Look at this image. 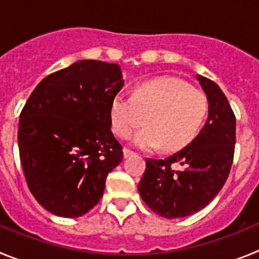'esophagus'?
Masks as SVG:
<instances>
[{
  "mask_svg": "<svg viewBox=\"0 0 259 259\" xmlns=\"http://www.w3.org/2000/svg\"><path fill=\"white\" fill-rule=\"evenodd\" d=\"M136 153H134L132 150L130 149H124L123 150V155H124V158H128V157H131V155H135Z\"/></svg>",
  "mask_w": 259,
  "mask_h": 259,
  "instance_id": "34e87169",
  "label": "esophagus"
}]
</instances>
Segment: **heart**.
Segmentation results:
<instances>
[{
    "label": "heart",
    "mask_w": 259,
    "mask_h": 259,
    "mask_svg": "<svg viewBox=\"0 0 259 259\" xmlns=\"http://www.w3.org/2000/svg\"><path fill=\"white\" fill-rule=\"evenodd\" d=\"M207 111V98L178 77L163 76L140 84L132 97L116 96L110 106L113 130L128 139L137 128L146 127L134 136L139 149H183L200 131Z\"/></svg>",
    "instance_id": "heart-1"
}]
</instances>
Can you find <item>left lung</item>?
<instances>
[{"label":"left lung","mask_w":259,"mask_h":259,"mask_svg":"<svg viewBox=\"0 0 259 259\" xmlns=\"http://www.w3.org/2000/svg\"><path fill=\"white\" fill-rule=\"evenodd\" d=\"M209 102V116L191 144L164 159H146L139 183L144 202L163 218H184L207 206L230 174L236 143V118L212 80L197 75ZM175 165H179L176 169Z\"/></svg>","instance_id":"obj_1"}]
</instances>
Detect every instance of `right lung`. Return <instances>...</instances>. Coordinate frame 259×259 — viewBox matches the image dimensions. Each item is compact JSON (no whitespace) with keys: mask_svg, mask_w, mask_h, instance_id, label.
Masks as SVG:
<instances>
[{"mask_svg":"<svg viewBox=\"0 0 259 259\" xmlns=\"http://www.w3.org/2000/svg\"><path fill=\"white\" fill-rule=\"evenodd\" d=\"M116 63L84 59L48 75L20 113L18 145L27 184L41 206L77 218L96 206L123 159L110 106L122 89Z\"/></svg>","mask_w":259,"mask_h":259,"instance_id":"add662e5","label":"right lung"}]
</instances>
